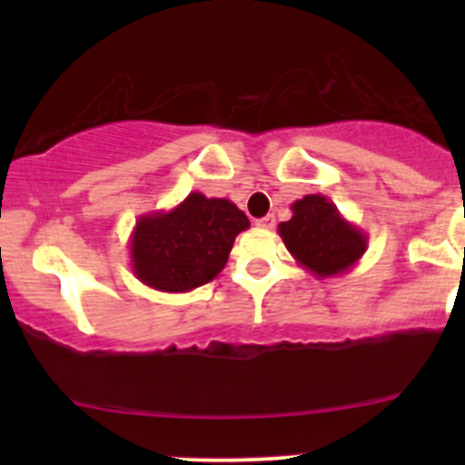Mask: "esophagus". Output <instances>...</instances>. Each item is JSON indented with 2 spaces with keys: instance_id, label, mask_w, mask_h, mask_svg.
I'll return each mask as SVG.
<instances>
[{
  "instance_id": "esophagus-1",
  "label": "esophagus",
  "mask_w": 465,
  "mask_h": 465,
  "mask_svg": "<svg viewBox=\"0 0 465 465\" xmlns=\"http://www.w3.org/2000/svg\"><path fill=\"white\" fill-rule=\"evenodd\" d=\"M276 224V220H274V215H265V218H259L256 220V227L259 229H272Z\"/></svg>"
}]
</instances>
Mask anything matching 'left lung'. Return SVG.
<instances>
[{
	"label": "left lung",
	"mask_w": 465,
	"mask_h": 465,
	"mask_svg": "<svg viewBox=\"0 0 465 465\" xmlns=\"http://www.w3.org/2000/svg\"><path fill=\"white\" fill-rule=\"evenodd\" d=\"M290 209L292 218L279 224V236L303 270L317 279H331L358 265L369 236L349 223L335 203L322 193H311Z\"/></svg>",
	"instance_id": "obj_1"
}]
</instances>
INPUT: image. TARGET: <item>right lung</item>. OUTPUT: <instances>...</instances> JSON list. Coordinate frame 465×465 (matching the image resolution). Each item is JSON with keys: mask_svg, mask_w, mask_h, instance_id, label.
<instances>
[{"mask_svg": "<svg viewBox=\"0 0 465 465\" xmlns=\"http://www.w3.org/2000/svg\"><path fill=\"white\" fill-rule=\"evenodd\" d=\"M247 227L232 200L193 191L173 209L139 215L128 241L133 274L159 292H191L223 272Z\"/></svg>", "mask_w": 465, "mask_h": 465, "instance_id": "obj_1", "label": "right lung"}]
</instances>
